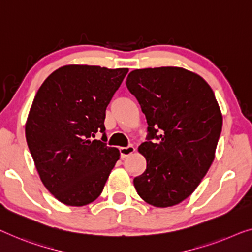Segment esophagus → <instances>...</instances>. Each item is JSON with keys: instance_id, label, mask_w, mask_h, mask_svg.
<instances>
[{"instance_id": "1", "label": "esophagus", "mask_w": 252, "mask_h": 252, "mask_svg": "<svg viewBox=\"0 0 252 252\" xmlns=\"http://www.w3.org/2000/svg\"><path fill=\"white\" fill-rule=\"evenodd\" d=\"M134 153V147L133 146H129V147H121L120 148V155H121V158H126V157L130 156L131 154Z\"/></svg>"}]
</instances>
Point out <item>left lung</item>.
Here are the masks:
<instances>
[{
	"mask_svg": "<svg viewBox=\"0 0 252 252\" xmlns=\"http://www.w3.org/2000/svg\"><path fill=\"white\" fill-rule=\"evenodd\" d=\"M126 84L149 132L138 147L147 166L133 179L134 188L155 207L178 205L196 190L215 158L223 125L220 105L205 79L183 67L137 69Z\"/></svg>",
	"mask_w": 252,
	"mask_h": 252,
	"instance_id": "left-lung-1",
	"label": "left lung"
}]
</instances>
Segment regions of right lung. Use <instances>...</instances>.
Returning <instances> with one entry per match:
<instances>
[{
	"instance_id": "1",
	"label": "right lung",
	"mask_w": 252,
	"mask_h": 252,
	"mask_svg": "<svg viewBox=\"0 0 252 252\" xmlns=\"http://www.w3.org/2000/svg\"><path fill=\"white\" fill-rule=\"evenodd\" d=\"M127 71L61 66L33 98L26 121L28 148L43 185L62 204L81 207L96 200L120 158L118 148L94 138L105 131V111Z\"/></svg>"
}]
</instances>
